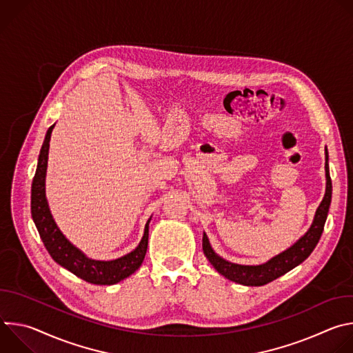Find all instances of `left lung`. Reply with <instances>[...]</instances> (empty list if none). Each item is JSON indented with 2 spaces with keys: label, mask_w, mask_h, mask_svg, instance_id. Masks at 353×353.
Instances as JSON below:
<instances>
[{
  "label": "left lung",
  "mask_w": 353,
  "mask_h": 353,
  "mask_svg": "<svg viewBox=\"0 0 353 353\" xmlns=\"http://www.w3.org/2000/svg\"><path fill=\"white\" fill-rule=\"evenodd\" d=\"M325 194L320 203L313 223L309 230L301 236L296 243H293L289 248H286L278 256L272 257L267 263L259 265H243L230 263L222 259L219 254L215 253L212 248L207 233L203 234V250L208 261L212 267L223 275L226 279L233 281L236 283L244 286H263L274 279L285 275L299 264L303 263L317 245L321 233L324 230V223L327 221L328 210L331 205V195H332V183L330 177V168H328V150L325 148Z\"/></svg>",
  "instance_id": "1"
}]
</instances>
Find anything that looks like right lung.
<instances>
[{"mask_svg": "<svg viewBox=\"0 0 353 353\" xmlns=\"http://www.w3.org/2000/svg\"><path fill=\"white\" fill-rule=\"evenodd\" d=\"M56 124L50 127L46 132L44 142L40 149V155L37 161V169L32 183V201L30 210L32 218L40 234V239L44 243L48 254L52 259L77 275L78 278L93 283V285H114L131 274H134L142 264L146 248H148V236H149V222L150 216L145 225L143 236L139 244L131 251V253L110 261H100L89 259L86 254L75 247L60 230L57 226L52 211H50L47 198H46V173H47V161H48V148L50 138Z\"/></svg>", "mask_w": 353, "mask_h": 353, "instance_id": "1", "label": "right lung"}]
</instances>
